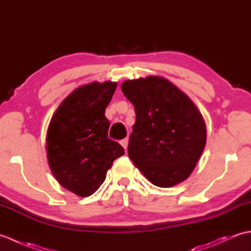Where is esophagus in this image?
<instances>
[{
  "label": "esophagus",
  "instance_id": "34e87169",
  "mask_svg": "<svg viewBox=\"0 0 251 251\" xmlns=\"http://www.w3.org/2000/svg\"><path fill=\"white\" fill-rule=\"evenodd\" d=\"M121 145H122L123 148L125 149V150H127V147H128V139H127V138H125V139L121 140Z\"/></svg>",
  "mask_w": 251,
  "mask_h": 251
}]
</instances>
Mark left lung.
Masks as SVG:
<instances>
[{
  "label": "left lung",
  "instance_id": "left-lung-1",
  "mask_svg": "<svg viewBox=\"0 0 251 251\" xmlns=\"http://www.w3.org/2000/svg\"><path fill=\"white\" fill-rule=\"evenodd\" d=\"M121 89L134 104L128 156L145 177L170 188L190 177L206 145V123L182 90L162 76L127 79Z\"/></svg>",
  "mask_w": 251,
  "mask_h": 251
}]
</instances>
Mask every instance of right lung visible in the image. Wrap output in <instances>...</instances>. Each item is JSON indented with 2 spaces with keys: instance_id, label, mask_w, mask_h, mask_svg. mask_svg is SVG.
<instances>
[{
  "instance_id": "right-lung-1",
  "label": "right lung",
  "mask_w": 251,
  "mask_h": 251,
  "mask_svg": "<svg viewBox=\"0 0 251 251\" xmlns=\"http://www.w3.org/2000/svg\"><path fill=\"white\" fill-rule=\"evenodd\" d=\"M116 82H93L63 99L50 122L46 155L56 180L81 197L94 194L105 180L114 159L124 149L108 138L104 115Z\"/></svg>"
}]
</instances>
